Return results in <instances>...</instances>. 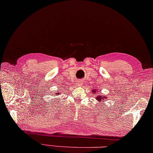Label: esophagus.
I'll use <instances>...</instances> for the list:
<instances>
[{
  "instance_id": "esophagus-1",
  "label": "esophagus",
  "mask_w": 153,
  "mask_h": 153,
  "mask_svg": "<svg viewBox=\"0 0 153 153\" xmlns=\"http://www.w3.org/2000/svg\"><path fill=\"white\" fill-rule=\"evenodd\" d=\"M82 81H81V80H79V81H78V82H76V85L78 86H82Z\"/></svg>"
}]
</instances>
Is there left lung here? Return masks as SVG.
Listing matches in <instances>:
<instances>
[{
    "instance_id": "8db88e82",
    "label": "left lung",
    "mask_w": 153,
    "mask_h": 153,
    "mask_svg": "<svg viewBox=\"0 0 153 153\" xmlns=\"http://www.w3.org/2000/svg\"><path fill=\"white\" fill-rule=\"evenodd\" d=\"M92 92L94 93H96V92H97V91H96V89H94V90H92ZM106 98L107 97H105V96H98L96 99V100H98V102H101L104 99H106Z\"/></svg>"
}]
</instances>
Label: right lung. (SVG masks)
Listing matches in <instances>:
<instances>
[{
  "mask_svg": "<svg viewBox=\"0 0 153 153\" xmlns=\"http://www.w3.org/2000/svg\"><path fill=\"white\" fill-rule=\"evenodd\" d=\"M59 94H60V92H59V93H57V94H56L55 95H54V96H57V95H59Z\"/></svg>",
  "mask_w": 153,
  "mask_h": 153,
  "instance_id": "add662e5",
  "label": "right lung"
}]
</instances>
